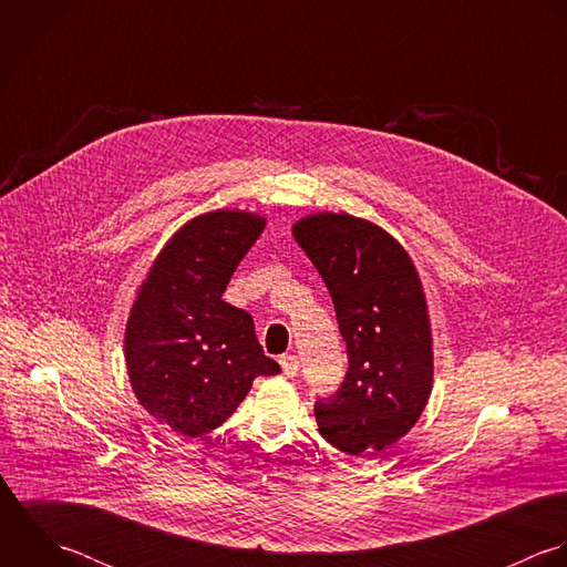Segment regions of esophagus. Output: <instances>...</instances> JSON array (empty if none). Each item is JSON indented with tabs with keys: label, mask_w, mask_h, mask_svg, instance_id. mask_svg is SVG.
Returning a JSON list of instances; mask_svg holds the SVG:
<instances>
[{
	"label": "esophagus",
	"mask_w": 567,
	"mask_h": 567,
	"mask_svg": "<svg viewBox=\"0 0 567 567\" xmlns=\"http://www.w3.org/2000/svg\"><path fill=\"white\" fill-rule=\"evenodd\" d=\"M280 365H282V372L287 377H296L298 370H300V361H298L296 354H282L280 357Z\"/></svg>",
	"instance_id": "34e87169"
}]
</instances>
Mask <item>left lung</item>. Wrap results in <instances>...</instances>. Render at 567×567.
Here are the masks:
<instances>
[{"instance_id": "obj_1", "label": "left lung", "mask_w": 567, "mask_h": 567, "mask_svg": "<svg viewBox=\"0 0 567 567\" xmlns=\"http://www.w3.org/2000/svg\"><path fill=\"white\" fill-rule=\"evenodd\" d=\"M336 305L348 372L316 401L320 434L340 452H381L427 405L434 354L427 305L408 251L379 226L350 215H311L293 226Z\"/></svg>"}]
</instances>
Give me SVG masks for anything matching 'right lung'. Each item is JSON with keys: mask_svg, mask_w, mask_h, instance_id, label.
I'll list each match as a JSON object with an SVG mask.
<instances>
[{"mask_svg": "<svg viewBox=\"0 0 567 567\" xmlns=\"http://www.w3.org/2000/svg\"><path fill=\"white\" fill-rule=\"evenodd\" d=\"M262 227L265 219L236 210L188 221L137 291L124 333L128 379L146 412L184 436L217 430L256 377L280 372L251 316L221 298Z\"/></svg>", "mask_w": 567, "mask_h": 567, "instance_id": "obj_1", "label": "right lung"}]
</instances>
